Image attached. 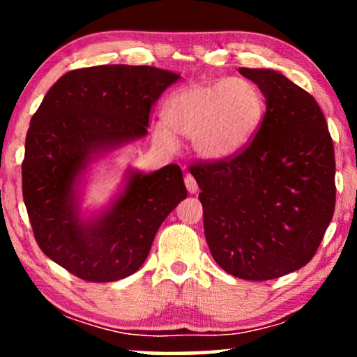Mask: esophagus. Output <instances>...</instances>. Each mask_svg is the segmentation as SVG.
Wrapping results in <instances>:
<instances>
[{
	"mask_svg": "<svg viewBox=\"0 0 357 357\" xmlns=\"http://www.w3.org/2000/svg\"><path fill=\"white\" fill-rule=\"evenodd\" d=\"M185 187H187V190L192 195H195L198 192V183H197V180L193 178V175H185Z\"/></svg>",
	"mask_w": 357,
	"mask_h": 357,
	"instance_id": "1",
	"label": "esophagus"
}]
</instances>
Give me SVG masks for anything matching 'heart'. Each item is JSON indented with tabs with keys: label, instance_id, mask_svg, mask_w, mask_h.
<instances>
[{
	"label": "heart",
	"instance_id": "heart-1",
	"mask_svg": "<svg viewBox=\"0 0 357 357\" xmlns=\"http://www.w3.org/2000/svg\"><path fill=\"white\" fill-rule=\"evenodd\" d=\"M266 114L265 97L245 77L190 82L167 102L165 121L155 125V138L175 148V133L192 138L199 158L226 160L255 139Z\"/></svg>",
	"mask_w": 357,
	"mask_h": 357
}]
</instances>
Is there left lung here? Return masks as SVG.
I'll list each match as a JSON object with an SVG mask.
<instances>
[{
  "mask_svg": "<svg viewBox=\"0 0 357 357\" xmlns=\"http://www.w3.org/2000/svg\"><path fill=\"white\" fill-rule=\"evenodd\" d=\"M238 73L265 96L261 128L241 154L190 172L218 265L241 280L268 281L315 255L335 211V149L309 92L273 70Z\"/></svg>",
  "mask_w": 357,
  "mask_h": 357,
  "instance_id": "left-lung-1",
  "label": "left lung"
}]
</instances>
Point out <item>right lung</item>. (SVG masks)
I'll return each instance as SVG.
<instances>
[{
	"label": "right lung",
	"mask_w": 357,
	"mask_h": 357,
	"mask_svg": "<svg viewBox=\"0 0 357 357\" xmlns=\"http://www.w3.org/2000/svg\"><path fill=\"white\" fill-rule=\"evenodd\" d=\"M154 66L102 65L63 75L31 120L22 197L42 252L84 281L110 282L143 265L155 232L187 198L177 164L128 170L109 208L81 216L79 178L92 160L148 135L149 114L178 79Z\"/></svg>",
	"instance_id": "add662e5"
}]
</instances>
